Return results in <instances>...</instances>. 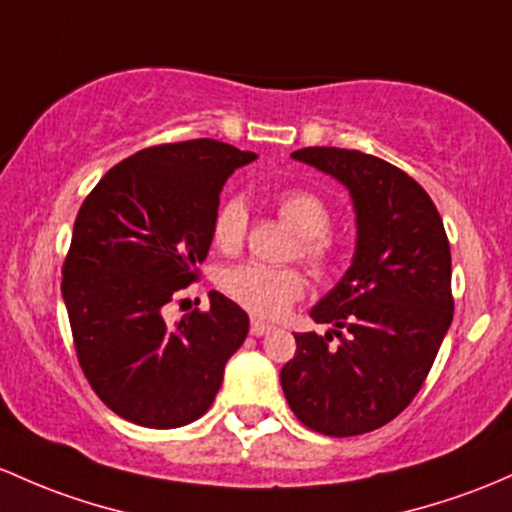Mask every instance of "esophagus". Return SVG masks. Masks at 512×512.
I'll return each instance as SVG.
<instances>
[{
	"label": "esophagus",
	"mask_w": 512,
	"mask_h": 512,
	"mask_svg": "<svg viewBox=\"0 0 512 512\" xmlns=\"http://www.w3.org/2000/svg\"><path fill=\"white\" fill-rule=\"evenodd\" d=\"M271 329H273V324L261 322V320H251V334H254V337H263V334H268Z\"/></svg>",
	"instance_id": "obj_1"
}]
</instances>
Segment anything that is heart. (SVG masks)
Segmentation results:
<instances>
[{
	"label": "heart",
	"instance_id": "1",
	"mask_svg": "<svg viewBox=\"0 0 512 512\" xmlns=\"http://www.w3.org/2000/svg\"><path fill=\"white\" fill-rule=\"evenodd\" d=\"M278 214L300 239L302 258L317 271L332 263V246L324 239L332 214L317 195L305 190H288L278 197ZM246 234V207L239 197L219 205L212 222L214 244L222 251H236ZM222 290L241 307L258 317H280L305 293V276L295 268H271L261 263H241L222 276Z\"/></svg>",
	"mask_w": 512,
	"mask_h": 512
}]
</instances>
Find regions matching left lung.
<instances>
[{
  "mask_svg": "<svg viewBox=\"0 0 512 512\" xmlns=\"http://www.w3.org/2000/svg\"><path fill=\"white\" fill-rule=\"evenodd\" d=\"M349 190L356 246L310 310L324 334H295L280 386L302 425L329 437L378 430L425 383L454 317L452 254L425 190L376 156L334 146L290 153ZM337 336L338 342L331 344Z\"/></svg>",
  "mask_w": 512,
  "mask_h": 512,
  "instance_id": "left-lung-1",
  "label": "left lung"
}]
</instances>
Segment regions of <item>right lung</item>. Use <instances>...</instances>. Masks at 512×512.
I'll return each instance as SVG.
<instances>
[{"label": "right lung", "instance_id": "1", "mask_svg": "<svg viewBox=\"0 0 512 512\" xmlns=\"http://www.w3.org/2000/svg\"><path fill=\"white\" fill-rule=\"evenodd\" d=\"M256 153L214 139L144 148L82 202L63 266L78 361L109 410L173 430L210 410L249 315L212 290L210 310L168 324L163 307L197 278L219 192Z\"/></svg>", "mask_w": 512, "mask_h": 512}]
</instances>
